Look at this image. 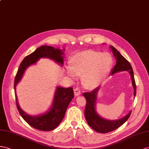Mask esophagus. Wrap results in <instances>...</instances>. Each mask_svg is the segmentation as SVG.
Returning a JSON list of instances; mask_svg holds the SVG:
<instances>
[{"instance_id":"obj_1","label":"esophagus","mask_w":149,"mask_h":149,"mask_svg":"<svg viewBox=\"0 0 149 149\" xmlns=\"http://www.w3.org/2000/svg\"><path fill=\"white\" fill-rule=\"evenodd\" d=\"M74 95L75 96H79V95H81V91H80V89L78 88V87L74 89Z\"/></svg>"}]
</instances>
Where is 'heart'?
<instances>
[{
	"mask_svg": "<svg viewBox=\"0 0 149 149\" xmlns=\"http://www.w3.org/2000/svg\"><path fill=\"white\" fill-rule=\"evenodd\" d=\"M71 65L66 71L73 79L82 75V83L87 88H94L103 81L113 65V58L108 53L87 50L76 53L71 58Z\"/></svg>",
	"mask_w": 149,
	"mask_h": 149,
	"instance_id": "1",
	"label": "heart"
}]
</instances>
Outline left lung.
I'll list each match as a JSON object with an SVG mask.
<instances>
[{"label": "left lung", "instance_id": "left-lung-1", "mask_svg": "<svg viewBox=\"0 0 149 149\" xmlns=\"http://www.w3.org/2000/svg\"><path fill=\"white\" fill-rule=\"evenodd\" d=\"M110 48H111L113 55L115 57L116 60V65L113 68L111 74L113 75L116 72L121 71H128L131 76L132 85L133 89H134V96H135L136 84L133 71L130 63L113 46H111ZM99 89H100V87H97L91 92L84 93L83 94L84 96L86 99V106L84 111L85 118L87 124L95 131L101 133H106L112 132L121 127L128 119L131 114L132 111H130L123 118L119 120H108L101 118L96 111V97Z\"/></svg>", "mask_w": 149, "mask_h": 149}]
</instances>
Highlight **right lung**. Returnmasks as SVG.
Segmentation results:
<instances>
[{
  "mask_svg": "<svg viewBox=\"0 0 149 149\" xmlns=\"http://www.w3.org/2000/svg\"><path fill=\"white\" fill-rule=\"evenodd\" d=\"M63 52L60 49L43 45L37 48L22 61L14 80V91L17 108L22 118L34 128L41 131H50L58 127L63 119L68 104L74 98L72 87L64 88L57 87L53 98L52 106L48 111L39 116H30L26 114L19 106L16 93V86L21 81L26 68L36 63L40 58H48L54 60L61 65H63Z\"/></svg>",
  "mask_w": 149,
  "mask_h": 149,
  "instance_id": "1",
  "label": "right lung"
}]
</instances>
